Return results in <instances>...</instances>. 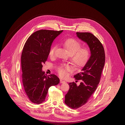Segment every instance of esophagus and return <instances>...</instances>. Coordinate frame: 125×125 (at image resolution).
I'll use <instances>...</instances> for the list:
<instances>
[{"instance_id":"1","label":"esophagus","mask_w":125,"mask_h":125,"mask_svg":"<svg viewBox=\"0 0 125 125\" xmlns=\"http://www.w3.org/2000/svg\"><path fill=\"white\" fill-rule=\"evenodd\" d=\"M60 83H66V82H65V81H63L62 80H60Z\"/></svg>"}]
</instances>
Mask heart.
I'll return each instance as SVG.
<instances>
[{
  "label": "heart",
  "mask_w": 125,
  "mask_h": 125,
  "mask_svg": "<svg viewBox=\"0 0 125 125\" xmlns=\"http://www.w3.org/2000/svg\"><path fill=\"white\" fill-rule=\"evenodd\" d=\"M61 44L70 54V61L75 67H80L83 66L88 60L90 55V50L87 47H81L82 44L73 39H67L61 42ZM57 48L56 45H53L49 51V55H54ZM71 70V68L68 65L61 64L58 68L59 75L62 77H65L67 72Z\"/></svg>",
  "instance_id": "heart-1"
}]
</instances>
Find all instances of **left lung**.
<instances>
[{"label":"left lung","instance_id":"8db88e82","mask_svg":"<svg viewBox=\"0 0 125 125\" xmlns=\"http://www.w3.org/2000/svg\"><path fill=\"white\" fill-rule=\"evenodd\" d=\"M77 37L90 47L91 55L82 71L74 76L81 80L77 85L70 83V88L65 95V104L72 109L84 105L95 91L100 80L104 66L105 55L104 47L99 40L90 32H77Z\"/></svg>","mask_w":125,"mask_h":125}]
</instances>
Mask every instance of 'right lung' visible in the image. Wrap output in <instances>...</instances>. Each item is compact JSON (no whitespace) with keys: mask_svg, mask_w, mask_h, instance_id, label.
Wrapping results in <instances>:
<instances>
[{"mask_svg":"<svg viewBox=\"0 0 125 125\" xmlns=\"http://www.w3.org/2000/svg\"><path fill=\"white\" fill-rule=\"evenodd\" d=\"M62 31L47 30L35 31L24 46L21 55L22 82L27 97L33 103H42L49 88L59 83L57 76L45 75L42 68L48 58L52 43Z\"/></svg>","mask_w":125,"mask_h":125,"instance_id":"1","label":"right lung"}]
</instances>
